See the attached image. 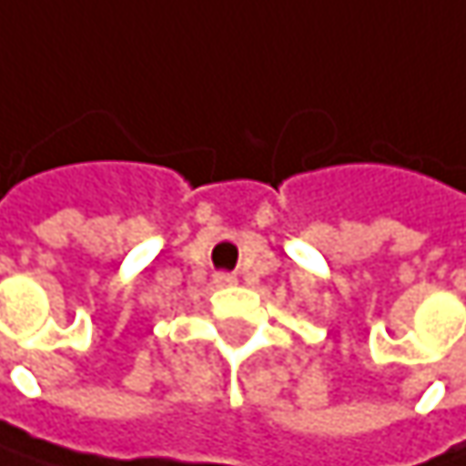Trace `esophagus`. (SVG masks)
Wrapping results in <instances>:
<instances>
[{
	"mask_svg": "<svg viewBox=\"0 0 466 466\" xmlns=\"http://www.w3.org/2000/svg\"><path fill=\"white\" fill-rule=\"evenodd\" d=\"M212 281H215L217 286H230V283H236V276H230V273H215Z\"/></svg>",
	"mask_w": 466,
	"mask_h": 466,
	"instance_id": "1",
	"label": "esophagus"
}]
</instances>
